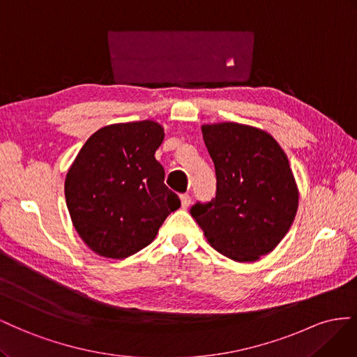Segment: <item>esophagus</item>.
Segmentation results:
<instances>
[{"mask_svg": "<svg viewBox=\"0 0 357 357\" xmlns=\"http://www.w3.org/2000/svg\"><path fill=\"white\" fill-rule=\"evenodd\" d=\"M181 205L184 209H187L191 205V196L190 195H182L181 196Z\"/></svg>", "mask_w": 357, "mask_h": 357, "instance_id": "1", "label": "esophagus"}]
</instances>
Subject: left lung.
Segmentation results:
<instances>
[{"instance_id":"1","label":"left lung","mask_w":357,"mask_h":357,"mask_svg":"<svg viewBox=\"0 0 357 357\" xmlns=\"http://www.w3.org/2000/svg\"><path fill=\"white\" fill-rule=\"evenodd\" d=\"M217 195L192 205L211 245L236 261H256L286 236L298 211L287 155L266 131L236 122L203 126Z\"/></svg>"}]
</instances>
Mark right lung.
Here are the masks:
<instances>
[{"instance_id":"right-lung-1","label":"right lung","mask_w":357,"mask_h":357,"mask_svg":"<svg viewBox=\"0 0 357 357\" xmlns=\"http://www.w3.org/2000/svg\"><path fill=\"white\" fill-rule=\"evenodd\" d=\"M165 130L154 121L100 128L66 176V202L79 236L94 252L126 259L154 241L181 206L154 154Z\"/></svg>"}]
</instances>
